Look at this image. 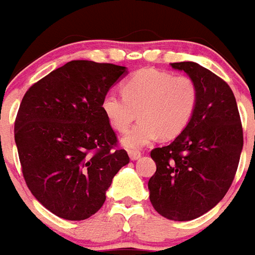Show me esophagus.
Returning a JSON list of instances; mask_svg holds the SVG:
<instances>
[{
    "label": "esophagus",
    "mask_w": 255,
    "mask_h": 255,
    "mask_svg": "<svg viewBox=\"0 0 255 255\" xmlns=\"http://www.w3.org/2000/svg\"><path fill=\"white\" fill-rule=\"evenodd\" d=\"M129 158L131 160H138L140 158L139 151H129Z\"/></svg>",
    "instance_id": "esophagus-1"
}]
</instances>
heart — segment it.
Instances as JSON below:
<instances>
[{
  "instance_id": "b5f03b06",
  "label": "heart",
  "mask_w": 255,
  "mask_h": 255,
  "mask_svg": "<svg viewBox=\"0 0 255 255\" xmlns=\"http://www.w3.org/2000/svg\"><path fill=\"white\" fill-rule=\"evenodd\" d=\"M122 96L107 93L101 111L115 130L125 133L137 117L139 121L121 139L130 151L146 147L158 138L172 139L183 133L196 111L199 92L188 76L143 68L128 77Z\"/></svg>"
}]
</instances>
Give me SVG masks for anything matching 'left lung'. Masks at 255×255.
<instances>
[{"label": "left lung", "mask_w": 255, "mask_h": 255, "mask_svg": "<svg viewBox=\"0 0 255 255\" xmlns=\"http://www.w3.org/2000/svg\"><path fill=\"white\" fill-rule=\"evenodd\" d=\"M171 67L195 81L199 99L183 133L151 151L156 171L148 191L159 215L189 221L223 200L237 171L244 135L236 97L223 79L193 62Z\"/></svg>", "instance_id": "1"}]
</instances>
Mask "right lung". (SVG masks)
Here are the masks:
<instances>
[{"label": "right lung", "mask_w": 255, "mask_h": 255, "mask_svg": "<svg viewBox=\"0 0 255 255\" xmlns=\"http://www.w3.org/2000/svg\"><path fill=\"white\" fill-rule=\"evenodd\" d=\"M126 67L72 60L30 87L14 138L28 189L54 215L80 221L107 199L115 175L129 163L101 111Z\"/></svg>", "instance_id": "obj_1"}]
</instances>
